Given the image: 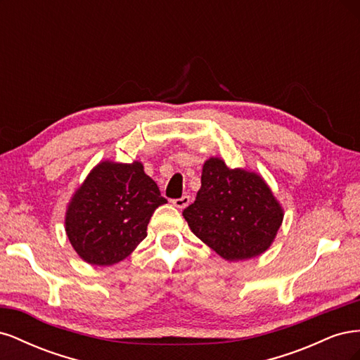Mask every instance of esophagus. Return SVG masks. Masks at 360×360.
Returning a JSON list of instances; mask_svg holds the SVG:
<instances>
[{"label": "esophagus", "instance_id": "esophagus-1", "mask_svg": "<svg viewBox=\"0 0 360 360\" xmlns=\"http://www.w3.org/2000/svg\"><path fill=\"white\" fill-rule=\"evenodd\" d=\"M191 202V197H188V195H183L181 198H177V200H172V205L177 207V209H184V207H188Z\"/></svg>", "mask_w": 360, "mask_h": 360}]
</instances>
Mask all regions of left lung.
I'll list each match as a JSON object with an SVG mask.
<instances>
[{
  "mask_svg": "<svg viewBox=\"0 0 360 360\" xmlns=\"http://www.w3.org/2000/svg\"><path fill=\"white\" fill-rule=\"evenodd\" d=\"M192 233L226 261L258 257L270 248L284 209L259 174L228 168L221 158L204 162L201 188L183 210Z\"/></svg>",
  "mask_w": 360,
  "mask_h": 360,
  "instance_id": "1",
  "label": "left lung"
}]
</instances>
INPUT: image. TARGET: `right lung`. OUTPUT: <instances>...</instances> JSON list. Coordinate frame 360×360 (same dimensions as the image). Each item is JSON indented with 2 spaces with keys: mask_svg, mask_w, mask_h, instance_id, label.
<instances>
[{
  "mask_svg": "<svg viewBox=\"0 0 360 360\" xmlns=\"http://www.w3.org/2000/svg\"><path fill=\"white\" fill-rule=\"evenodd\" d=\"M165 202L143 163L102 160L72 195L66 234L85 263L112 266L144 240L151 214Z\"/></svg>",
  "mask_w": 360,
  "mask_h": 360,
  "instance_id": "obj_1",
  "label": "right lung"
}]
</instances>
